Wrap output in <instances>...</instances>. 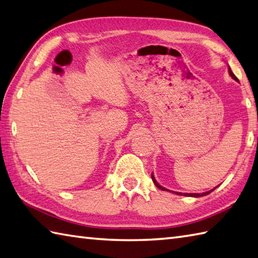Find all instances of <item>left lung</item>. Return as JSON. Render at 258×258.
Masks as SVG:
<instances>
[{
  "label": "left lung",
  "mask_w": 258,
  "mask_h": 258,
  "mask_svg": "<svg viewBox=\"0 0 258 258\" xmlns=\"http://www.w3.org/2000/svg\"><path fill=\"white\" fill-rule=\"evenodd\" d=\"M228 72H229V75H231V76H232V78H233V79H234L235 81H238V79H237V78H236V76H235V75H234V73L232 72V70H231V68H229V69H228ZM152 179H153V182H154V184H155V185L157 186V187H158V188H160V189H162V190H167L166 188H164V187H163V186H161L160 184H158V183L156 182V179H155V177H154V175H153V174H152ZM215 188H216V187H215ZM215 188H213L212 190H210V191H206V193H202V194H200V193H199V194H197V193H193V194H187V193H184V194H183V193H176V194H177V195H185V196H186V195H187V196H193V197H200V196H205V195H207V194H210V193H211V191H213V190H214V189H215Z\"/></svg>",
  "instance_id": "left-lung-1"
}]
</instances>
